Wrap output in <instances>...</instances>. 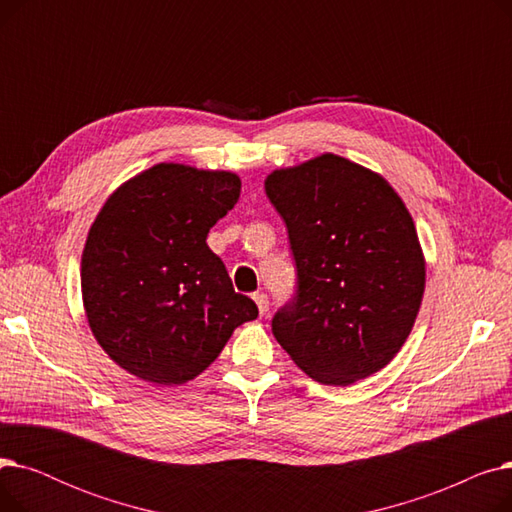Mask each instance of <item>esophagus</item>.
<instances>
[{"instance_id":"34e87169","label":"esophagus","mask_w":512,"mask_h":512,"mask_svg":"<svg viewBox=\"0 0 512 512\" xmlns=\"http://www.w3.org/2000/svg\"><path fill=\"white\" fill-rule=\"evenodd\" d=\"M253 301L257 303V309H259V315H265L267 313V309H270V301H267V297L265 294L261 292H257V294H253Z\"/></svg>"}]
</instances>
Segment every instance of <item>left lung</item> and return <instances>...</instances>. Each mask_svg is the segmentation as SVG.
Masks as SVG:
<instances>
[{
	"label": "left lung",
	"mask_w": 512,
	"mask_h": 512,
	"mask_svg": "<svg viewBox=\"0 0 512 512\" xmlns=\"http://www.w3.org/2000/svg\"><path fill=\"white\" fill-rule=\"evenodd\" d=\"M297 261V299L272 332L309 378L351 386L407 342L425 292L411 213L378 172L321 153L265 178Z\"/></svg>",
	"instance_id": "8db88e82"
}]
</instances>
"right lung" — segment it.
<instances>
[{
  "label": "right lung",
  "instance_id": "obj_1",
  "mask_svg": "<svg viewBox=\"0 0 512 512\" xmlns=\"http://www.w3.org/2000/svg\"><path fill=\"white\" fill-rule=\"evenodd\" d=\"M238 197L234 172L161 161L99 209L80 259L83 307L99 346L134 378L191 382L257 317L205 242Z\"/></svg>",
  "mask_w": 512,
  "mask_h": 512
}]
</instances>
